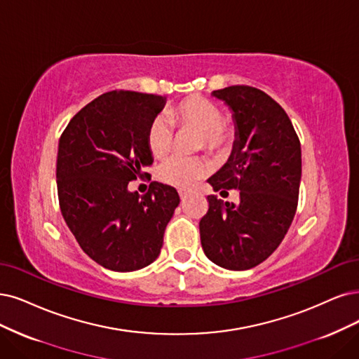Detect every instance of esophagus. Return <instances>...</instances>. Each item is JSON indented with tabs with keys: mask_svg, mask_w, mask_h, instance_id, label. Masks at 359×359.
<instances>
[{
	"mask_svg": "<svg viewBox=\"0 0 359 359\" xmlns=\"http://www.w3.org/2000/svg\"><path fill=\"white\" fill-rule=\"evenodd\" d=\"M179 195H180V200L184 201V200H187V198H188L189 192H188L187 189H179Z\"/></svg>",
	"mask_w": 359,
	"mask_h": 359,
	"instance_id": "34e87169",
	"label": "esophagus"
}]
</instances>
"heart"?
<instances>
[{
	"label": "heart",
	"instance_id": "b5f03b06",
	"mask_svg": "<svg viewBox=\"0 0 359 359\" xmlns=\"http://www.w3.org/2000/svg\"><path fill=\"white\" fill-rule=\"evenodd\" d=\"M168 116L180 128L198 131V149H207L217 154L235 139V127L222 118L219 104L203 96H189L175 104ZM176 133L164 116L154 118L148 133L146 144L155 158H165L175 148ZM210 171V165L204 158L175 156L168 159L158 170V177L163 183L175 188H191L195 182L203 179Z\"/></svg>",
	"mask_w": 359,
	"mask_h": 359
}]
</instances>
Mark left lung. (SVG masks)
<instances>
[{
    "label": "left lung",
    "mask_w": 359,
    "mask_h": 359,
    "mask_svg": "<svg viewBox=\"0 0 359 359\" xmlns=\"http://www.w3.org/2000/svg\"><path fill=\"white\" fill-rule=\"evenodd\" d=\"M232 111L233 149L215 176V192L240 189V203L208 195L200 222L201 245L217 266L247 271L266 260L294 219L302 179V149L285 111L250 86L213 91Z\"/></svg>",
    "instance_id": "left-lung-1"
}]
</instances>
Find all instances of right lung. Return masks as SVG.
I'll return each mask as SVG.
<instances>
[{"label":"right lung","mask_w":359,"mask_h":359,"mask_svg":"<svg viewBox=\"0 0 359 359\" xmlns=\"http://www.w3.org/2000/svg\"><path fill=\"white\" fill-rule=\"evenodd\" d=\"M165 97L114 90L96 97L66 126L56 179L62 216L84 253L100 266L131 272L151 264L180 203L175 188L151 182L144 195L128 183L148 176L146 144Z\"/></svg>","instance_id":"obj_1"}]
</instances>
